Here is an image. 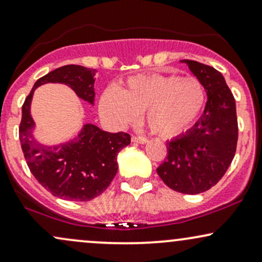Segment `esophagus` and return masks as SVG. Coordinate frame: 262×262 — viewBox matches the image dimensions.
Returning <instances> with one entry per match:
<instances>
[{"instance_id":"esophagus-1","label":"esophagus","mask_w":262,"mask_h":262,"mask_svg":"<svg viewBox=\"0 0 262 262\" xmlns=\"http://www.w3.org/2000/svg\"><path fill=\"white\" fill-rule=\"evenodd\" d=\"M131 140H132V142L141 143V145H143V143L147 142V139H146L145 136H132Z\"/></svg>"}]
</instances>
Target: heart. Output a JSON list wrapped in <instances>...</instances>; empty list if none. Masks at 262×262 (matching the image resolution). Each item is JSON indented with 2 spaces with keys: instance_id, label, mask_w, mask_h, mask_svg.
<instances>
[{
  "instance_id": "1",
  "label": "heart",
  "mask_w": 262,
  "mask_h": 262,
  "mask_svg": "<svg viewBox=\"0 0 262 262\" xmlns=\"http://www.w3.org/2000/svg\"><path fill=\"white\" fill-rule=\"evenodd\" d=\"M206 94L196 77L150 74L131 77L126 85L107 90L100 100V110L116 125H126L146 112L150 130L172 137L187 130L201 114Z\"/></svg>"
}]
</instances>
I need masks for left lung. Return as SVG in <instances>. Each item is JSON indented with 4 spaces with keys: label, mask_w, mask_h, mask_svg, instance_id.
<instances>
[{
    "label": "left lung",
    "mask_w": 262,
    "mask_h": 262,
    "mask_svg": "<svg viewBox=\"0 0 262 262\" xmlns=\"http://www.w3.org/2000/svg\"><path fill=\"white\" fill-rule=\"evenodd\" d=\"M207 95L204 114L185 134L167 141L157 173L168 187L196 195L215 186L231 164L237 145L236 105L224 76L213 67L182 60Z\"/></svg>",
    "instance_id": "left-lung-1"
}]
</instances>
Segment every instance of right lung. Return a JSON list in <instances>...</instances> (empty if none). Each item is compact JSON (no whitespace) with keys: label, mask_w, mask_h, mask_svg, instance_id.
<instances>
[{"label":"right lung","mask_w":262,"mask_h":262,"mask_svg":"<svg viewBox=\"0 0 262 262\" xmlns=\"http://www.w3.org/2000/svg\"><path fill=\"white\" fill-rule=\"evenodd\" d=\"M95 75L96 70L80 64L58 67L36 81L22 106L19 141L31 172L53 196L70 201H90L108 187L119 168L117 154L130 145L131 137L86 123L70 141L43 145L33 136L36 123L31 116V102L37 87L63 83L81 100L94 105Z\"/></svg>","instance_id":"add662e5"}]
</instances>
